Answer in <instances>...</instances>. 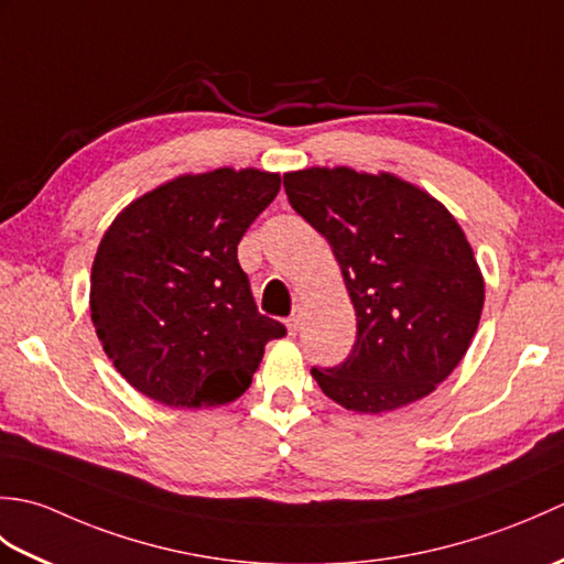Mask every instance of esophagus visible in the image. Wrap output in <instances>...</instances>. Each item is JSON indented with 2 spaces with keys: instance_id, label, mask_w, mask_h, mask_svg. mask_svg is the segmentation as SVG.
<instances>
[{
  "instance_id": "obj_1",
  "label": "esophagus",
  "mask_w": 564,
  "mask_h": 564,
  "mask_svg": "<svg viewBox=\"0 0 564 564\" xmlns=\"http://www.w3.org/2000/svg\"><path fill=\"white\" fill-rule=\"evenodd\" d=\"M301 317H303V313H301V307H293V313H291V317L285 319V327H289V332L291 334H295L297 329H301Z\"/></svg>"
}]
</instances>
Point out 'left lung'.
<instances>
[{
	"instance_id": "left-lung-1",
	"label": "left lung",
	"mask_w": 564,
	"mask_h": 564,
	"mask_svg": "<svg viewBox=\"0 0 564 564\" xmlns=\"http://www.w3.org/2000/svg\"><path fill=\"white\" fill-rule=\"evenodd\" d=\"M297 215L327 239L356 310L344 364L313 366L329 400L380 414L426 398L480 325L485 283L453 215L392 174L349 166L283 176Z\"/></svg>"
}]
</instances>
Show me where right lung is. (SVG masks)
Returning <instances> with one entry per match:
<instances>
[{"mask_svg":"<svg viewBox=\"0 0 564 564\" xmlns=\"http://www.w3.org/2000/svg\"><path fill=\"white\" fill-rule=\"evenodd\" d=\"M281 188L259 170L186 174L133 200L91 267V322L106 356L154 402L237 400L285 327L259 313L237 245Z\"/></svg>","mask_w":564,"mask_h":564,"instance_id":"right-lung-1","label":"right lung"}]
</instances>
